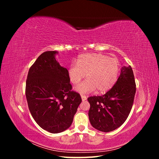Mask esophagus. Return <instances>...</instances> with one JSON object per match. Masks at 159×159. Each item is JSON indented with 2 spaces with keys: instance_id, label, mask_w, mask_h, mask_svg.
Listing matches in <instances>:
<instances>
[{
  "instance_id": "34e87169",
  "label": "esophagus",
  "mask_w": 159,
  "mask_h": 159,
  "mask_svg": "<svg viewBox=\"0 0 159 159\" xmlns=\"http://www.w3.org/2000/svg\"><path fill=\"white\" fill-rule=\"evenodd\" d=\"M81 99H82V101H85L86 99H87V97L85 95H81Z\"/></svg>"
}]
</instances>
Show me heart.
<instances>
[{
    "instance_id": "b5f03b06",
    "label": "heart",
    "mask_w": 159,
    "mask_h": 159,
    "mask_svg": "<svg viewBox=\"0 0 159 159\" xmlns=\"http://www.w3.org/2000/svg\"><path fill=\"white\" fill-rule=\"evenodd\" d=\"M121 70L116 58L99 54L89 53L78 56L75 64H71L68 75L71 83L78 85L86 74L88 79L75 88L80 93H89L97 89L99 93H105L117 82Z\"/></svg>"
}]
</instances>
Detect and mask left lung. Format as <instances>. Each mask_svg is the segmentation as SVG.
I'll return each mask as SVG.
<instances>
[{"label":"left lung","mask_w":159,"mask_h":159,"mask_svg":"<svg viewBox=\"0 0 159 159\" xmlns=\"http://www.w3.org/2000/svg\"><path fill=\"white\" fill-rule=\"evenodd\" d=\"M135 92L136 84L131 66H123L111 89L103 95L88 98L91 125L102 132L112 131L122 125L131 112Z\"/></svg>","instance_id":"1"}]
</instances>
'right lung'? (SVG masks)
<instances>
[{
  "label": "right lung",
  "mask_w": 159,
  "mask_h": 159,
  "mask_svg": "<svg viewBox=\"0 0 159 159\" xmlns=\"http://www.w3.org/2000/svg\"><path fill=\"white\" fill-rule=\"evenodd\" d=\"M56 53L48 51L38 57L28 71L25 91L32 117L52 133L70 127L81 102L80 95L71 90L68 70L56 61Z\"/></svg>",
  "instance_id": "right-lung-1"
}]
</instances>
